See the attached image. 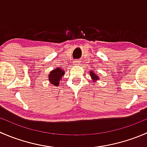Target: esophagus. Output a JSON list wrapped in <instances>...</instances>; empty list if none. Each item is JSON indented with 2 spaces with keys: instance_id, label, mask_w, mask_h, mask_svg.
<instances>
[{
  "instance_id": "obj_1",
  "label": "esophagus",
  "mask_w": 147,
  "mask_h": 147,
  "mask_svg": "<svg viewBox=\"0 0 147 147\" xmlns=\"http://www.w3.org/2000/svg\"><path fill=\"white\" fill-rule=\"evenodd\" d=\"M74 64L75 65H80V61H79V60H75V61H74Z\"/></svg>"
}]
</instances>
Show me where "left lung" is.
Returning a JSON list of instances; mask_svg holds the SVG:
<instances>
[{
  "instance_id": "8db88e82",
  "label": "left lung",
  "mask_w": 147,
  "mask_h": 147,
  "mask_svg": "<svg viewBox=\"0 0 147 147\" xmlns=\"http://www.w3.org/2000/svg\"><path fill=\"white\" fill-rule=\"evenodd\" d=\"M90 76H91V78L92 79V80L94 81V82H96V81L99 80V77L97 76V75L94 73V72H92H92H90Z\"/></svg>"
}]
</instances>
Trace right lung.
I'll return each mask as SVG.
<instances>
[{"mask_svg":"<svg viewBox=\"0 0 147 147\" xmlns=\"http://www.w3.org/2000/svg\"><path fill=\"white\" fill-rule=\"evenodd\" d=\"M65 75V70L63 68L57 67L52 70L49 74L48 80L52 84L55 86H58L60 84V81L61 80L62 78Z\"/></svg>","mask_w":147,"mask_h":147,"instance_id":"obj_1","label":"right lung"}]
</instances>
